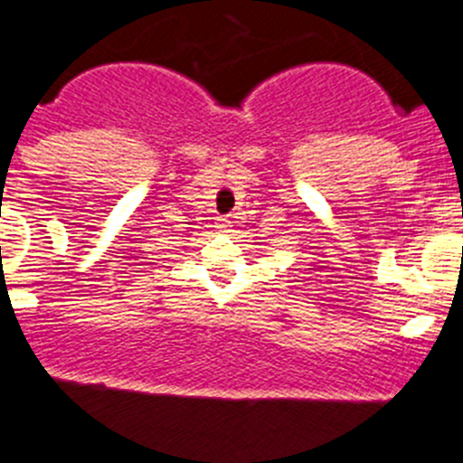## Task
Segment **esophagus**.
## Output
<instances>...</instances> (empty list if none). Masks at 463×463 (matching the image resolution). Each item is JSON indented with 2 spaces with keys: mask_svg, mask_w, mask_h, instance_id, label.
<instances>
[{
  "mask_svg": "<svg viewBox=\"0 0 463 463\" xmlns=\"http://www.w3.org/2000/svg\"><path fill=\"white\" fill-rule=\"evenodd\" d=\"M216 226H219V231H222V232H228V228H231V222H226V219H219V223H216Z\"/></svg>",
  "mask_w": 463,
  "mask_h": 463,
  "instance_id": "esophagus-1",
  "label": "esophagus"
}]
</instances>
